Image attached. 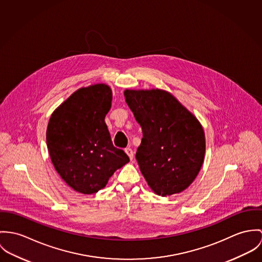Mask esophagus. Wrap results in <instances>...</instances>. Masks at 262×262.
Here are the masks:
<instances>
[{
  "instance_id": "esophagus-1",
  "label": "esophagus",
  "mask_w": 262,
  "mask_h": 262,
  "mask_svg": "<svg viewBox=\"0 0 262 262\" xmlns=\"http://www.w3.org/2000/svg\"><path fill=\"white\" fill-rule=\"evenodd\" d=\"M124 151L126 152V155L129 157V159H130V160H133V159H134V150H133L130 147H126V148H124Z\"/></svg>"
}]
</instances>
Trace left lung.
Here are the masks:
<instances>
[{"label": "left lung", "mask_w": 262, "mask_h": 262, "mask_svg": "<svg viewBox=\"0 0 262 262\" xmlns=\"http://www.w3.org/2000/svg\"><path fill=\"white\" fill-rule=\"evenodd\" d=\"M124 97L143 129L136 159L147 185L163 197L183 192L203 164L201 123L165 90L126 89Z\"/></svg>", "instance_id": "1"}]
</instances>
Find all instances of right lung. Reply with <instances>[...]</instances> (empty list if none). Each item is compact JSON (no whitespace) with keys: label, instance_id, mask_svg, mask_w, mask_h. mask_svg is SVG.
Here are the masks:
<instances>
[{"label":"right lung","instance_id":"obj_1","mask_svg":"<svg viewBox=\"0 0 262 262\" xmlns=\"http://www.w3.org/2000/svg\"><path fill=\"white\" fill-rule=\"evenodd\" d=\"M112 100L113 92L106 84L80 88L49 119L46 142L52 164L76 192H98L129 162L127 155L113 145L104 121Z\"/></svg>","mask_w":262,"mask_h":262}]
</instances>
